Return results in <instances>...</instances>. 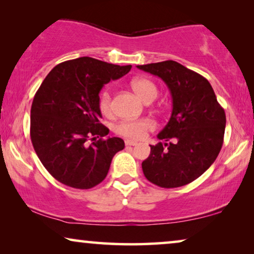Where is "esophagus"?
I'll return each instance as SVG.
<instances>
[{
  "label": "esophagus",
  "mask_w": 254,
  "mask_h": 254,
  "mask_svg": "<svg viewBox=\"0 0 254 254\" xmlns=\"http://www.w3.org/2000/svg\"><path fill=\"white\" fill-rule=\"evenodd\" d=\"M125 143H126V145H136L137 142L134 140H126L125 141Z\"/></svg>",
  "instance_id": "1"
}]
</instances>
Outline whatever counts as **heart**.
<instances>
[{
    "label": "heart",
    "mask_w": 254,
    "mask_h": 254,
    "mask_svg": "<svg viewBox=\"0 0 254 254\" xmlns=\"http://www.w3.org/2000/svg\"><path fill=\"white\" fill-rule=\"evenodd\" d=\"M131 88L135 91V93L143 100V102H152L156 97H157L158 90L157 86L152 81L148 78L138 77L131 81ZM112 97H111V91L109 88L104 89L99 95L98 99V107L100 112L103 114L111 113L112 111ZM155 124L152 123L150 119H136V120H121L114 127L117 134L121 135V136L127 138H134V140H138L142 138L149 130L154 129Z\"/></svg>",
    "instance_id": "obj_1"
}]
</instances>
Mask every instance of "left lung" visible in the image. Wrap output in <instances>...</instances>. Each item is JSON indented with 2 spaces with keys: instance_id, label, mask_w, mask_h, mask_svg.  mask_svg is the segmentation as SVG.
<instances>
[{
  "instance_id": "left-lung-1",
  "label": "left lung",
  "mask_w": 254,
  "mask_h": 254,
  "mask_svg": "<svg viewBox=\"0 0 254 254\" xmlns=\"http://www.w3.org/2000/svg\"><path fill=\"white\" fill-rule=\"evenodd\" d=\"M158 76L171 92L172 113L142 162L149 182L164 189L187 184L209 169L220 154L225 130V113L210 83L203 76L168 60L137 65Z\"/></svg>"
}]
</instances>
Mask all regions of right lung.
Wrapping results in <instances>:
<instances>
[{
    "instance_id": "1",
    "label": "right lung",
    "mask_w": 254,
    "mask_h": 254,
    "mask_svg": "<svg viewBox=\"0 0 254 254\" xmlns=\"http://www.w3.org/2000/svg\"><path fill=\"white\" fill-rule=\"evenodd\" d=\"M130 68L83 57L55 65L41 83L31 106L30 135L40 162L58 182L88 190L105 179L125 142L102 138L110 130L99 121V92Z\"/></svg>"
}]
</instances>
